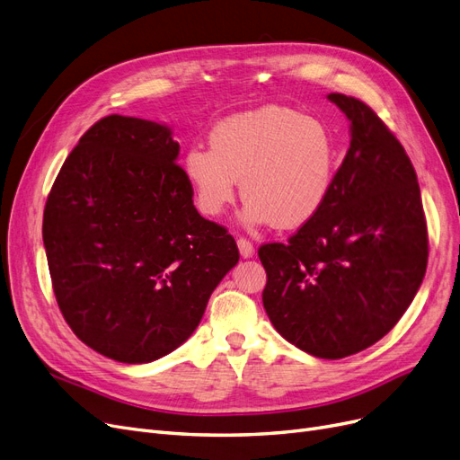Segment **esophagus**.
Returning a JSON list of instances; mask_svg holds the SVG:
<instances>
[{
  "label": "esophagus",
  "mask_w": 460,
  "mask_h": 460,
  "mask_svg": "<svg viewBox=\"0 0 460 460\" xmlns=\"http://www.w3.org/2000/svg\"><path fill=\"white\" fill-rule=\"evenodd\" d=\"M236 244H239V252H241V256L244 258V260H248V258H252L253 256V244L248 241V239H241L236 241Z\"/></svg>",
  "instance_id": "obj_1"
}]
</instances>
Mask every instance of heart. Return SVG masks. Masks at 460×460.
Segmentation results:
<instances>
[{
	"label": "heart",
	"mask_w": 460,
	"mask_h": 460,
	"mask_svg": "<svg viewBox=\"0 0 460 460\" xmlns=\"http://www.w3.org/2000/svg\"><path fill=\"white\" fill-rule=\"evenodd\" d=\"M197 208L224 212L241 180L246 224L299 229L324 210L337 176L328 127L282 106L233 115L210 132V149L191 147L183 161Z\"/></svg>",
	"instance_id": "b5f03b06"
}]
</instances>
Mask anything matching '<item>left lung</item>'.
I'll return each mask as SVG.
<instances>
[{"label": "left lung", "instance_id": "1", "mask_svg": "<svg viewBox=\"0 0 460 460\" xmlns=\"http://www.w3.org/2000/svg\"><path fill=\"white\" fill-rule=\"evenodd\" d=\"M350 121V147L311 224L258 253L263 307L275 330L316 358L377 343L410 307L427 273L429 231L415 168L362 100L332 93Z\"/></svg>", "mask_w": 460, "mask_h": 460}]
</instances>
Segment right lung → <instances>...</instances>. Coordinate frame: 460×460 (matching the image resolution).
I'll return each instance as SVG.
<instances>
[{
    "label": "right lung",
    "instance_id": "right-lung-1",
    "mask_svg": "<svg viewBox=\"0 0 460 460\" xmlns=\"http://www.w3.org/2000/svg\"><path fill=\"white\" fill-rule=\"evenodd\" d=\"M178 153L168 127L108 115L81 136L47 197L60 313L84 345L123 364L187 341L239 261L227 229L197 212Z\"/></svg>",
    "mask_w": 460,
    "mask_h": 460
}]
</instances>
